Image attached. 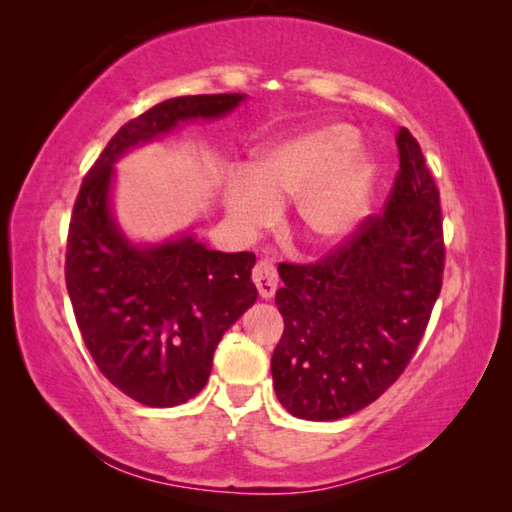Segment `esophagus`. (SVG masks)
<instances>
[{
  "label": "esophagus",
  "mask_w": 512,
  "mask_h": 512,
  "mask_svg": "<svg viewBox=\"0 0 512 512\" xmlns=\"http://www.w3.org/2000/svg\"><path fill=\"white\" fill-rule=\"evenodd\" d=\"M277 268L273 262H268V259H259L253 268V281L259 290V297L262 299H270L275 295L277 290Z\"/></svg>",
  "instance_id": "obj_1"
}]
</instances>
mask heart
<instances>
[{"instance_id":"obj_1","label":"heart","mask_w":512,"mask_h":512,"mask_svg":"<svg viewBox=\"0 0 512 512\" xmlns=\"http://www.w3.org/2000/svg\"><path fill=\"white\" fill-rule=\"evenodd\" d=\"M345 123H321L255 151L244 178L231 182L224 209L242 233L275 220L277 204L297 199L301 228L314 244L345 242L369 209L376 165Z\"/></svg>"}]
</instances>
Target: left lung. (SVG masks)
<instances>
[{
  "instance_id": "left-lung-1",
  "label": "left lung",
  "mask_w": 512,
  "mask_h": 512,
  "mask_svg": "<svg viewBox=\"0 0 512 512\" xmlns=\"http://www.w3.org/2000/svg\"><path fill=\"white\" fill-rule=\"evenodd\" d=\"M396 145L400 171L385 211L367 215L319 262L279 266L284 334L270 372L297 418L339 420L385 394L416 354L440 295V191L409 129Z\"/></svg>"
}]
</instances>
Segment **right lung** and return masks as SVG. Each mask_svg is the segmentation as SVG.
Listing matches in <instances>:
<instances>
[{
	"mask_svg": "<svg viewBox=\"0 0 512 512\" xmlns=\"http://www.w3.org/2000/svg\"><path fill=\"white\" fill-rule=\"evenodd\" d=\"M244 94L162 101L112 136L76 195L65 286L103 376L147 407L187 402L206 385L222 334L253 306V253H220L191 235L134 246L110 211L114 162L191 118H220Z\"/></svg>",
	"mask_w": 512,
	"mask_h": 512,
	"instance_id": "add662e5",
	"label": "right lung"
}]
</instances>
